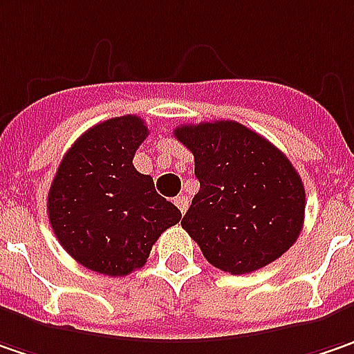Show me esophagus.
<instances>
[{"mask_svg": "<svg viewBox=\"0 0 354 354\" xmlns=\"http://www.w3.org/2000/svg\"><path fill=\"white\" fill-rule=\"evenodd\" d=\"M174 204H176L182 214H186V209H188V198L186 196H178L176 200H174Z\"/></svg>", "mask_w": 354, "mask_h": 354, "instance_id": "1", "label": "esophagus"}]
</instances>
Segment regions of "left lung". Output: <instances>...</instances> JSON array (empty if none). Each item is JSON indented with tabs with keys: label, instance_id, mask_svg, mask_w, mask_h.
<instances>
[{
	"label": "left lung",
	"instance_id": "obj_1",
	"mask_svg": "<svg viewBox=\"0 0 354 354\" xmlns=\"http://www.w3.org/2000/svg\"><path fill=\"white\" fill-rule=\"evenodd\" d=\"M200 192L182 227L214 268L243 275L275 261L299 238L305 188L281 150L234 120L184 124Z\"/></svg>",
	"mask_w": 354,
	"mask_h": 354
}]
</instances>
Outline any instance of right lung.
<instances>
[{
    "mask_svg": "<svg viewBox=\"0 0 354 354\" xmlns=\"http://www.w3.org/2000/svg\"><path fill=\"white\" fill-rule=\"evenodd\" d=\"M147 136L140 116L95 124L63 156L47 194L59 243L83 268L109 277L142 268L162 232L182 218L132 164Z\"/></svg>",
    "mask_w": 354,
    "mask_h": 354,
    "instance_id": "add662e5",
    "label": "right lung"
}]
</instances>
